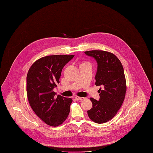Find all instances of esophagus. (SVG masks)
Masks as SVG:
<instances>
[{"instance_id": "1", "label": "esophagus", "mask_w": 153, "mask_h": 153, "mask_svg": "<svg viewBox=\"0 0 153 153\" xmlns=\"http://www.w3.org/2000/svg\"><path fill=\"white\" fill-rule=\"evenodd\" d=\"M75 98L77 100H84L85 99V97H79V96H76Z\"/></svg>"}]
</instances>
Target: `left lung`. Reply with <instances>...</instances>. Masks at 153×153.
Returning a JSON list of instances; mask_svg holds the SVG:
<instances>
[{
    "label": "left lung",
    "mask_w": 153,
    "mask_h": 153,
    "mask_svg": "<svg viewBox=\"0 0 153 153\" xmlns=\"http://www.w3.org/2000/svg\"><path fill=\"white\" fill-rule=\"evenodd\" d=\"M97 62L95 76L96 85L99 89V100L90 98L92 107L88 111L89 118L97 124L105 123L116 114L124 102L127 89L123 65L114 54L102 50L85 52Z\"/></svg>",
    "instance_id": "obj_1"
}]
</instances>
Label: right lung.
Masks as SVG:
<instances>
[{
	"instance_id": "1",
	"label": "right lung",
	"mask_w": 153,
	"mask_h": 153,
	"mask_svg": "<svg viewBox=\"0 0 153 153\" xmlns=\"http://www.w3.org/2000/svg\"><path fill=\"white\" fill-rule=\"evenodd\" d=\"M74 55H52L41 57L29 68L26 91L33 111L46 124L56 127L62 124L70 112L71 98L55 97L53 89L59 83L62 70Z\"/></svg>"
}]
</instances>
